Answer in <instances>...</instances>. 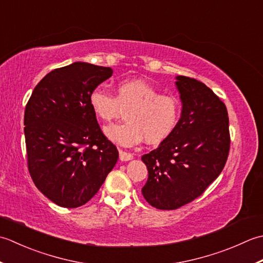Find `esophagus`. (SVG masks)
<instances>
[{
    "label": "esophagus",
    "instance_id": "1",
    "mask_svg": "<svg viewBox=\"0 0 263 263\" xmlns=\"http://www.w3.org/2000/svg\"><path fill=\"white\" fill-rule=\"evenodd\" d=\"M119 159L121 161H129V160L133 159V154L128 153L126 151H122V149H119Z\"/></svg>",
    "mask_w": 263,
    "mask_h": 263
}]
</instances>
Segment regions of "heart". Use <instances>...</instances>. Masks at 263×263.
Listing matches in <instances>:
<instances>
[{"mask_svg":"<svg viewBox=\"0 0 263 263\" xmlns=\"http://www.w3.org/2000/svg\"><path fill=\"white\" fill-rule=\"evenodd\" d=\"M89 105L103 121L114 119L121 110L125 120L104 128V135L122 146H132L144 138L157 145L168 138L178 124L180 102L171 95L160 94L144 80L125 79L117 84L116 98L103 87L89 94Z\"/></svg>","mask_w":263,"mask_h":263,"instance_id":"1","label":"heart"}]
</instances>
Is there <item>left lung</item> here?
<instances>
[{"instance_id":"obj_1","label":"left lung","mask_w":263,"mask_h":263,"mask_svg":"<svg viewBox=\"0 0 263 263\" xmlns=\"http://www.w3.org/2000/svg\"><path fill=\"white\" fill-rule=\"evenodd\" d=\"M181 114L173 134L142 157L148 178L142 194L152 206L175 210L202 195L227 161L229 120L226 105L206 85L176 77Z\"/></svg>"}]
</instances>
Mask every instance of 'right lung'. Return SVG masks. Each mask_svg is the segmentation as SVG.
Segmentation results:
<instances>
[{
  "label": "right lung",
  "mask_w": 263,
  "mask_h": 263,
  "mask_svg": "<svg viewBox=\"0 0 263 263\" xmlns=\"http://www.w3.org/2000/svg\"><path fill=\"white\" fill-rule=\"evenodd\" d=\"M112 72L87 62L54 69L37 84L26 105L29 174L37 189L59 206L87 203L119 158L89 105V94Z\"/></svg>",
  "instance_id": "obj_1"
}]
</instances>
